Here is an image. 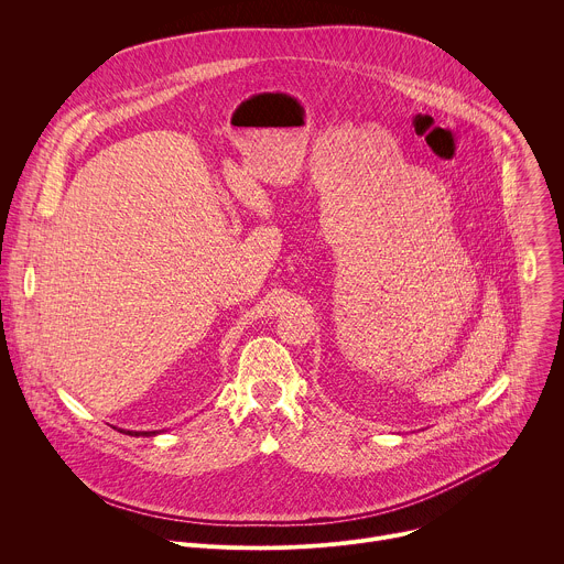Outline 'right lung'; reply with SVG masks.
Here are the masks:
<instances>
[{
  "label": "right lung",
  "instance_id": "right-lung-1",
  "mask_svg": "<svg viewBox=\"0 0 564 564\" xmlns=\"http://www.w3.org/2000/svg\"><path fill=\"white\" fill-rule=\"evenodd\" d=\"M120 433H127V435H133V437H153V435H158V431H124V429H120Z\"/></svg>",
  "mask_w": 564,
  "mask_h": 564
}]
</instances>
